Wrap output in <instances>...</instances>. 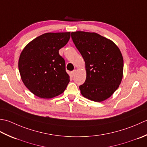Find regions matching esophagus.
Returning <instances> with one entry per match:
<instances>
[{"label": "esophagus", "mask_w": 147, "mask_h": 147, "mask_svg": "<svg viewBox=\"0 0 147 147\" xmlns=\"http://www.w3.org/2000/svg\"><path fill=\"white\" fill-rule=\"evenodd\" d=\"M76 70H73V71H71V76H75V74H76Z\"/></svg>", "instance_id": "34e87169"}]
</instances>
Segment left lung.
<instances>
[{
  "label": "left lung",
  "instance_id": "8db88e82",
  "mask_svg": "<svg viewBox=\"0 0 147 147\" xmlns=\"http://www.w3.org/2000/svg\"><path fill=\"white\" fill-rule=\"evenodd\" d=\"M86 63V79L79 86L82 95L101 102L111 96L121 82L124 61L114 42L96 33H71Z\"/></svg>",
  "mask_w": 147,
  "mask_h": 147
}]
</instances>
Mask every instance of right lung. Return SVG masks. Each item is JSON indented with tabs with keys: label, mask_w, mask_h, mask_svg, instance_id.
Listing matches in <instances>:
<instances>
[{
	"label": "right lung",
	"mask_w": 147,
	"mask_h": 147,
	"mask_svg": "<svg viewBox=\"0 0 147 147\" xmlns=\"http://www.w3.org/2000/svg\"><path fill=\"white\" fill-rule=\"evenodd\" d=\"M70 38V32L46 33L25 46L21 53L18 68L25 86L41 98L61 94L70 82L65 59L59 50Z\"/></svg>",
	"instance_id": "right-lung-1"
}]
</instances>
